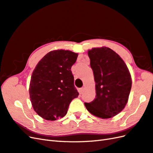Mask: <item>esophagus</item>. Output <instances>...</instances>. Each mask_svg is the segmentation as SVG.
<instances>
[{
	"label": "esophagus",
	"instance_id": "34e87169",
	"mask_svg": "<svg viewBox=\"0 0 153 153\" xmlns=\"http://www.w3.org/2000/svg\"><path fill=\"white\" fill-rule=\"evenodd\" d=\"M84 90H85V88H81L80 89H79V93L81 94H83V92H84Z\"/></svg>",
	"mask_w": 153,
	"mask_h": 153
}]
</instances>
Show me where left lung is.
I'll list each match as a JSON object with an SVG mask.
<instances>
[{
  "mask_svg": "<svg viewBox=\"0 0 153 153\" xmlns=\"http://www.w3.org/2000/svg\"><path fill=\"white\" fill-rule=\"evenodd\" d=\"M96 83L95 99L85 103L88 111L107 119L122 111L132 87L130 72L118 54L108 47L88 50Z\"/></svg>",
  "mask_w": 153,
  "mask_h": 153,
  "instance_id": "8db88e82",
  "label": "left lung"
}]
</instances>
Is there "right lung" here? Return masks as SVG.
<instances>
[{
	"instance_id": "1",
	"label": "right lung",
	"mask_w": 153,
	"mask_h": 153,
	"mask_svg": "<svg viewBox=\"0 0 153 153\" xmlns=\"http://www.w3.org/2000/svg\"><path fill=\"white\" fill-rule=\"evenodd\" d=\"M78 53L57 50L43 57L33 70L29 87L33 110L43 119L64 117L72 100L79 96L74 85L72 66Z\"/></svg>"
}]
</instances>
